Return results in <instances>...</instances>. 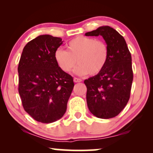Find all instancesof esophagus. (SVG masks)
<instances>
[{
  "label": "esophagus",
  "instance_id": "34e87169",
  "mask_svg": "<svg viewBox=\"0 0 153 153\" xmlns=\"http://www.w3.org/2000/svg\"><path fill=\"white\" fill-rule=\"evenodd\" d=\"M82 81L81 79H79V78H76V77H74V81L75 83H78V82H81V81Z\"/></svg>",
  "mask_w": 153,
  "mask_h": 153
}]
</instances>
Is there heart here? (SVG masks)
<instances>
[{"instance_id": "heart-1", "label": "heart", "mask_w": 153, "mask_h": 153, "mask_svg": "<svg viewBox=\"0 0 153 153\" xmlns=\"http://www.w3.org/2000/svg\"><path fill=\"white\" fill-rule=\"evenodd\" d=\"M109 58L106 42L93 37L78 36L66 45V51L58 49L54 59L62 72L69 73L79 63L74 73L79 76L89 74L95 76L105 68Z\"/></svg>"}]
</instances>
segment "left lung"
I'll use <instances>...</instances> for the list:
<instances>
[{"mask_svg": "<svg viewBox=\"0 0 153 153\" xmlns=\"http://www.w3.org/2000/svg\"><path fill=\"white\" fill-rule=\"evenodd\" d=\"M85 35H101L109 49L104 70L84 81L88 107L97 118H114L122 111L130 97L133 81L131 53L124 37L111 27H99Z\"/></svg>", "mask_w": 153, "mask_h": 153, "instance_id": "obj_1", "label": "left lung"}]
</instances>
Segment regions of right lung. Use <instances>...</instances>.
Wrapping results in <instances>:
<instances>
[{
  "mask_svg": "<svg viewBox=\"0 0 153 153\" xmlns=\"http://www.w3.org/2000/svg\"><path fill=\"white\" fill-rule=\"evenodd\" d=\"M62 39L42 35L25 46L18 66L19 93L24 110L35 120L61 118L74 88L72 76L60 70L54 53Z\"/></svg>",
  "mask_w": 153,
  "mask_h": 153,
  "instance_id": "right-lung-1",
  "label": "right lung"
}]
</instances>
